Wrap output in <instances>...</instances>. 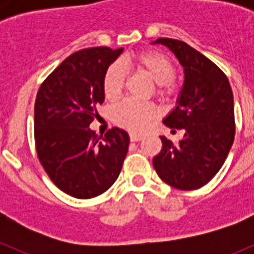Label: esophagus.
<instances>
[{"instance_id": "1", "label": "esophagus", "mask_w": 254, "mask_h": 254, "mask_svg": "<svg viewBox=\"0 0 254 254\" xmlns=\"http://www.w3.org/2000/svg\"><path fill=\"white\" fill-rule=\"evenodd\" d=\"M129 140H131L132 142H136V141L142 140V136H140V134H136V133H131L129 134Z\"/></svg>"}]
</instances>
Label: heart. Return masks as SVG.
Here are the masks:
<instances>
[{
    "instance_id": "b5f03b06",
    "label": "heart",
    "mask_w": 254,
    "mask_h": 254,
    "mask_svg": "<svg viewBox=\"0 0 254 254\" xmlns=\"http://www.w3.org/2000/svg\"><path fill=\"white\" fill-rule=\"evenodd\" d=\"M131 61L138 71L149 76L156 84L158 94L163 95L172 91L177 69L168 56L158 51H142L134 53ZM126 77L127 69L122 62L117 61L109 64L103 77V91L108 100L114 102L120 98ZM156 114L158 112L154 105L126 99L114 108L113 121L116 125L132 133H142L149 128Z\"/></svg>"
}]
</instances>
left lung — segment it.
Here are the masks:
<instances>
[{
	"label": "left lung",
	"instance_id": "obj_1",
	"mask_svg": "<svg viewBox=\"0 0 254 254\" xmlns=\"http://www.w3.org/2000/svg\"><path fill=\"white\" fill-rule=\"evenodd\" d=\"M185 68L178 105L163 121L169 128L185 129L178 145L160 136L154 168L167 185L182 190L201 188L216 176L235 136L234 99L225 73L211 60L182 40L159 38Z\"/></svg>",
	"mask_w": 254,
	"mask_h": 254
}]
</instances>
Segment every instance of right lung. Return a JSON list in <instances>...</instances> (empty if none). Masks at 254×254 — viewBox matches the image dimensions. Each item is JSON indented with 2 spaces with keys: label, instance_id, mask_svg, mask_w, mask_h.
<instances>
[{
  "label": "right lung",
  "instance_id": "right-lung-1",
  "mask_svg": "<svg viewBox=\"0 0 254 254\" xmlns=\"http://www.w3.org/2000/svg\"><path fill=\"white\" fill-rule=\"evenodd\" d=\"M123 49L94 47L75 52L42 82L34 105L38 159L51 181L76 198L104 193L120 176L128 133L89 128L104 102L103 77Z\"/></svg>",
  "mask_w": 254,
  "mask_h": 254
}]
</instances>
